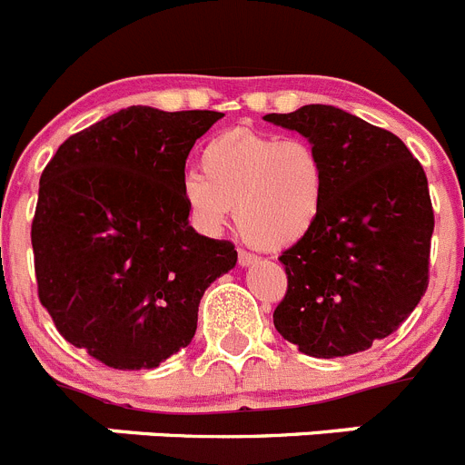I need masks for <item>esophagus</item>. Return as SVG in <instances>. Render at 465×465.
Masks as SVG:
<instances>
[{"label": "esophagus", "mask_w": 465, "mask_h": 465, "mask_svg": "<svg viewBox=\"0 0 465 465\" xmlns=\"http://www.w3.org/2000/svg\"><path fill=\"white\" fill-rule=\"evenodd\" d=\"M237 262H240V268H252L253 262H258V256L256 253H249V252H242L237 253Z\"/></svg>", "instance_id": "1"}]
</instances>
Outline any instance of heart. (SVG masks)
Instances as JSON below:
<instances>
[{
    "label": "heart",
    "instance_id": "b5f03b06",
    "mask_svg": "<svg viewBox=\"0 0 465 465\" xmlns=\"http://www.w3.org/2000/svg\"><path fill=\"white\" fill-rule=\"evenodd\" d=\"M200 172L182 179V203L197 228L216 235L235 207L242 237L283 252L305 240L322 219L328 167L305 139L232 127L209 139Z\"/></svg>",
    "mask_w": 465,
    "mask_h": 465
}]
</instances>
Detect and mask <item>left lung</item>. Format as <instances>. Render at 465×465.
<instances>
[{
    "instance_id": "1",
    "label": "left lung",
    "mask_w": 465,
    "mask_h": 465,
    "mask_svg": "<svg viewBox=\"0 0 465 465\" xmlns=\"http://www.w3.org/2000/svg\"><path fill=\"white\" fill-rule=\"evenodd\" d=\"M262 118L302 134L328 167L322 219L279 256L289 289L274 328L314 359L359 354L398 331L429 286L424 167L396 134L335 106Z\"/></svg>"
}]
</instances>
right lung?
<instances>
[{"instance_id": "add662e5", "label": "right lung", "mask_w": 465, "mask_h": 465, "mask_svg": "<svg viewBox=\"0 0 465 465\" xmlns=\"http://www.w3.org/2000/svg\"><path fill=\"white\" fill-rule=\"evenodd\" d=\"M219 118L127 106L72 134L41 174V305L109 368L149 371L188 347L204 291L235 268V246L197 235L182 203L188 153Z\"/></svg>"}]
</instances>
